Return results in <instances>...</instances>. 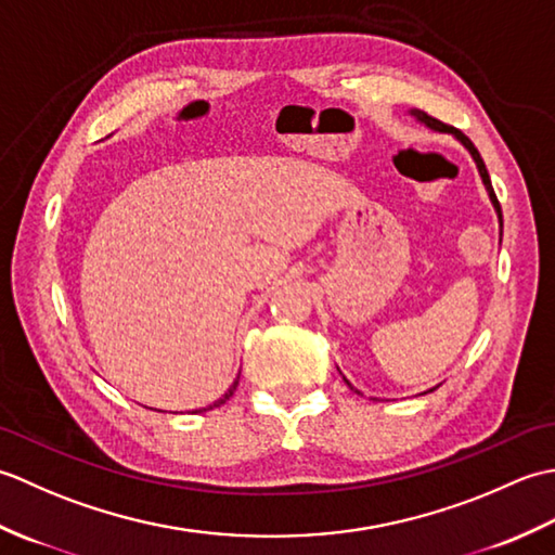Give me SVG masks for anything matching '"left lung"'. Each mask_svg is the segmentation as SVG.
Returning <instances> with one entry per match:
<instances>
[{
    "instance_id": "left-lung-1",
    "label": "left lung",
    "mask_w": 555,
    "mask_h": 555,
    "mask_svg": "<svg viewBox=\"0 0 555 555\" xmlns=\"http://www.w3.org/2000/svg\"><path fill=\"white\" fill-rule=\"evenodd\" d=\"M410 116H415V119L420 121V124H424L427 128H431V131H439V133H451V135H455L460 143L465 145V150L469 152V155H473V159H475V164H477V171H479V176H481V183H485V188H487V193H489V199H491V205H493V209H496V215H499V223L503 227V217H501V205H499V199H496V193H493V188H491V179H489V171H487V167H485V159H481V155L477 152V147L473 145V140H469L467 135H463L457 131V128H453V126H448V124H443V121H439V119H434V116H429L427 112H422V109H410ZM344 382L348 384V388L350 391H356V393H360L356 386H352L346 376H344ZM436 388V386H434ZM434 388H429V391H434Z\"/></svg>"
}]
</instances>
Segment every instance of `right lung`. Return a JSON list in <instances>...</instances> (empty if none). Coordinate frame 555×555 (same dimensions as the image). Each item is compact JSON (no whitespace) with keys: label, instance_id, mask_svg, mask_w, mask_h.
<instances>
[{"label":"right lung","instance_id":"right-lung-1","mask_svg":"<svg viewBox=\"0 0 555 555\" xmlns=\"http://www.w3.org/2000/svg\"><path fill=\"white\" fill-rule=\"evenodd\" d=\"M238 379H241V374L238 376H235V382L229 386V391L227 393H223L221 398H217L215 400V403H211V405H207V408H199V410H193V415H197V412H205V410H211V408H219V405H223V403H227V400L233 396V391H235V386H238Z\"/></svg>","mask_w":555,"mask_h":555}]
</instances>
